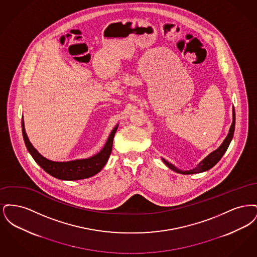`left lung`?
<instances>
[{
	"mask_svg": "<svg viewBox=\"0 0 257 257\" xmlns=\"http://www.w3.org/2000/svg\"><path fill=\"white\" fill-rule=\"evenodd\" d=\"M234 129H235V110L233 109V121L231 126H230L229 133L227 135V137L224 139L223 143L221 144V146H220L217 150H215V151H213L212 153H210L205 159L203 160V161H201V162L197 165V167L195 168L194 170H192V171H180V170L176 169L175 167H173L171 164H170L169 162H167L166 160L163 159V161H164V163H165L170 169L173 170V171H177V172H179V173H182V174L199 173V172H202V171H208V170H210L211 168H213V167L220 161V158L222 157V155L224 154V152L226 151L227 147H228L230 142H231V140H232L233 134H234Z\"/></svg>",
	"mask_w": 257,
	"mask_h": 257,
	"instance_id": "obj_1",
	"label": "left lung"
}]
</instances>
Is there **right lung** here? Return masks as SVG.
Listing matches in <instances>:
<instances>
[{"instance_id":"1","label":"right lung","mask_w":257,"mask_h":257,"mask_svg":"<svg viewBox=\"0 0 257 257\" xmlns=\"http://www.w3.org/2000/svg\"><path fill=\"white\" fill-rule=\"evenodd\" d=\"M117 130V125L111 131L110 137L103 147V149L96 155L87 159L75 160L70 162H53L44 158L37 152V149L30 143L28 136L25 132L24 123L22 122V133L25 145L29 152L37 164L49 173L50 175L61 180H80L95 175L103 169L110 157L112 147V140Z\"/></svg>"}]
</instances>
